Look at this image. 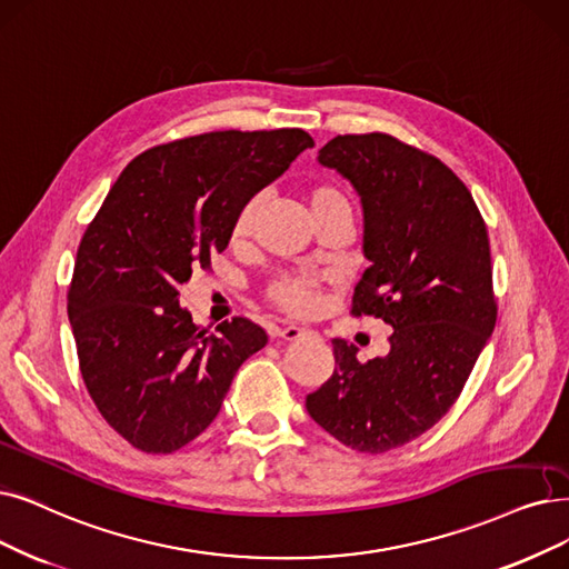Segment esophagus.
<instances>
[{"mask_svg":"<svg viewBox=\"0 0 569 569\" xmlns=\"http://www.w3.org/2000/svg\"><path fill=\"white\" fill-rule=\"evenodd\" d=\"M280 336L284 338V340H301V338H312V336H317L312 329H306V327H297V325H289V327H284L282 331H280Z\"/></svg>","mask_w":569,"mask_h":569,"instance_id":"34e87169","label":"esophagus"}]
</instances>
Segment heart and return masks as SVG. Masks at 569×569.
I'll return each mask as SVG.
<instances>
[{"mask_svg": "<svg viewBox=\"0 0 569 569\" xmlns=\"http://www.w3.org/2000/svg\"><path fill=\"white\" fill-rule=\"evenodd\" d=\"M306 208L310 217L317 214H327V212H343L350 217V200L343 193V189H338L336 184H329V181H322V184H315L303 193ZM259 212V198H249L244 200L240 210L233 217L231 223V242L240 244L247 240V236L252 233V226ZM317 293H320V280L312 276H284L276 284L270 287V299L276 301L287 312L293 315H308L317 308Z\"/></svg>", "mask_w": 569, "mask_h": 569, "instance_id": "b5f03b06", "label": "heart"}]
</instances>
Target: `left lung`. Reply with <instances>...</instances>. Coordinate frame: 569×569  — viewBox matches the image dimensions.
I'll use <instances>...</instances> for the list:
<instances>
[{
	"label": "left lung",
	"instance_id": "1",
	"mask_svg": "<svg viewBox=\"0 0 569 569\" xmlns=\"http://www.w3.org/2000/svg\"><path fill=\"white\" fill-rule=\"evenodd\" d=\"M361 200L363 257L352 315L388 322L390 352L369 361L333 338L336 369L306 397L310 418L359 452H385L435 427L492 336L497 303L486 221L439 158L392 134H338L317 156Z\"/></svg>",
	"mask_w": 569,
	"mask_h": 569
}]
</instances>
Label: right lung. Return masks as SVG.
Returning a JSON list of instances; mask_svg holds the SVG:
<instances>
[{"label": "right lung", "mask_w": 569, "mask_h": 569, "mask_svg": "<svg viewBox=\"0 0 569 569\" xmlns=\"http://www.w3.org/2000/svg\"><path fill=\"white\" fill-rule=\"evenodd\" d=\"M315 147L301 128L221 130L153 147L117 179L81 238L67 315L90 399L144 452H172L217 418L268 336L236 317L193 325L179 287L231 240L244 200Z\"/></svg>", "instance_id": "1"}]
</instances>
